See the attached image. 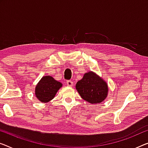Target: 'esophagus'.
Listing matches in <instances>:
<instances>
[{"label":"esophagus","instance_id":"34e87169","mask_svg":"<svg viewBox=\"0 0 148 148\" xmlns=\"http://www.w3.org/2000/svg\"><path fill=\"white\" fill-rule=\"evenodd\" d=\"M66 84L68 86H73V82L71 80H68L66 82Z\"/></svg>","mask_w":148,"mask_h":148}]
</instances>
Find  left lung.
Returning <instances> with one entry per match:
<instances>
[{
	"instance_id": "8db88e82",
	"label": "left lung",
	"mask_w": 148,
	"mask_h": 148,
	"mask_svg": "<svg viewBox=\"0 0 148 148\" xmlns=\"http://www.w3.org/2000/svg\"><path fill=\"white\" fill-rule=\"evenodd\" d=\"M76 88L82 98L93 104L104 100L108 91L106 82L92 72L84 75L76 83Z\"/></svg>"
}]
</instances>
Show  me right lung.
Masks as SVG:
<instances>
[{
  "label": "right lung",
  "instance_id": "1",
  "mask_svg": "<svg viewBox=\"0 0 148 148\" xmlns=\"http://www.w3.org/2000/svg\"><path fill=\"white\" fill-rule=\"evenodd\" d=\"M62 87L60 82L55 80L52 77L46 76L40 80L35 89L36 98L42 102H48L54 98L59 88Z\"/></svg>",
  "mask_w": 148,
  "mask_h": 148
}]
</instances>
